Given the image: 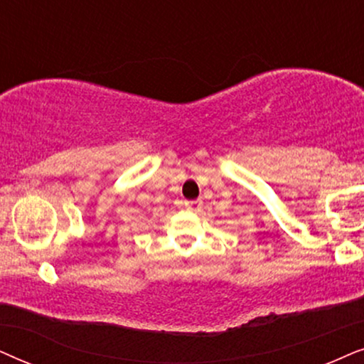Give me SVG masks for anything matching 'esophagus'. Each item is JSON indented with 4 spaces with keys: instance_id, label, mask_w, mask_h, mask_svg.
<instances>
[{
    "instance_id": "esophagus-1",
    "label": "esophagus",
    "mask_w": 364,
    "mask_h": 364,
    "mask_svg": "<svg viewBox=\"0 0 364 364\" xmlns=\"http://www.w3.org/2000/svg\"><path fill=\"white\" fill-rule=\"evenodd\" d=\"M185 206L188 208V210H191V211H200L201 206H203V201H201V200L185 201Z\"/></svg>"
}]
</instances>
